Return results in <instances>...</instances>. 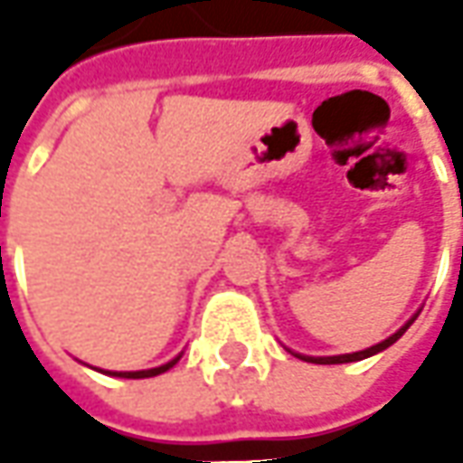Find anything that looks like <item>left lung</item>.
Here are the masks:
<instances>
[{
	"label": "left lung",
	"mask_w": 463,
	"mask_h": 463,
	"mask_svg": "<svg viewBox=\"0 0 463 463\" xmlns=\"http://www.w3.org/2000/svg\"><path fill=\"white\" fill-rule=\"evenodd\" d=\"M418 314L420 309L402 325L394 335H389L386 340H382V343H376V345H371V347H365V350H358V353H343V355H301V353H294L296 358H301V361H307V364H322V365H335V364H353V361H364V358H371V355H376V353H382V350H386L389 345H394L397 340H400L402 335L407 332V327L418 319Z\"/></svg>",
	"instance_id": "8db88e82"
}]
</instances>
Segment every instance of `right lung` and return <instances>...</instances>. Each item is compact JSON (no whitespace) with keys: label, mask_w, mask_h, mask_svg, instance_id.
Listing matches in <instances>:
<instances>
[{"label":"right lung","mask_w":463,"mask_h":463,"mask_svg":"<svg viewBox=\"0 0 463 463\" xmlns=\"http://www.w3.org/2000/svg\"><path fill=\"white\" fill-rule=\"evenodd\" d=\"M183 358V353L177 355V358H172V361H167L165 365H156V368H146V371H102V368H98V371H102V373H108V376H118V379H152V376H159V373H165V371H169L172 365L177 364Z\"/></svg>","instance_id":"1"}]
</instances>
